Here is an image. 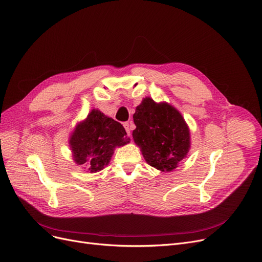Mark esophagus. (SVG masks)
I'll return each instance as SVG.
<instances>
[{
    "label": "esophagus",
    "instance_id": "1",
    "mask_svg": "<svg viewBox=\"0 0 262 262\" xmlns=\"http://www.w3.org/2000/svg\"><path fill=\"white\" fill-rule=\"evenodd\" d=\"M123 125H124V128H125V130H126L127 135H128V136H130V130H132V123H130V122H125Z\"/></svg>",
    "mask_w": 262,
    "mask_h": 262
}]
</instances>
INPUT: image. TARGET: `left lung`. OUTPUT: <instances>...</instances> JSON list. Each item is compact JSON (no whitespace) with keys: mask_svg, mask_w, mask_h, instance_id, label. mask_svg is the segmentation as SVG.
<instances>
[{"mask_svg":"<svg viewBox=\"0 0 262 262\" xmlns=\"http://www.w3.org/2000/svg\"><path fill=\"white\" fill-rule=\"evenodd\" d=\"M133 138L145 162L161 171H172L190 147V134L181 113L167 103L145 97L134 115Z\"/></svg>","mask_w":262,"mask_h":262,"instance_id":"1","label":"left lung"}]
</instances>
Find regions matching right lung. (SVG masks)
I'll list each match as a JSON object with an SVG mask.
<instances>
[{
	"mask_svg": "<svg viewBox=\"0 0 262 262\" xmlns=\"http://www.w3.org/2000/svg\"><path fill=\"white\" fill-rule=\"evenodd\" d=\"M129 142L122 124L93 109L79 124L70 138L73 159L88 168L90 173L104 169L113 150Z\"/></svg>",
	"mask_w": 262,
	"mask_h": 262,
	"instance_id": "add662e5",
	"label": "right lung"
}]
</instances>
